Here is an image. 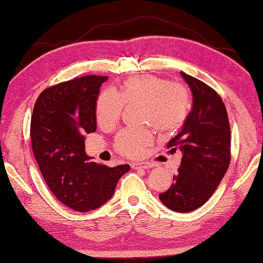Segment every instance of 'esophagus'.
Instances as JSON below:
<instances>
[{
	"mask_svg": "<svg viewBox=\"0 0 263 263\" xmlns=\"http://www.w3.org/2000/svg\"><path fill=\"white\" fill-rule=\"evenodd\" d=\"M131 167L133 170H140V168H143V170H148V168H152L153 167V164L150 163H140V164H132Z\"/></svg>",
	"mask_w": 263,
	"mask_h": 263,
	"instance_id": "esophagus-1",
	"label": "esophagus"
}]
</instances>
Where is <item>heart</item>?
I'll list each match as a JSON object with an SVG mask.
<instances>
[{
    "label": "heart",
    "mask_w": 263,
    "mask_h": 263,
    "mask_svg": "<svg viewBox=\"0 0 263 263\" xmlns=\"http://www.w3.org/2000/svg\"><path fill=\"white\" fill-rule=\"evenodd\" d=\"M141 103V120L152 123L159 132H172L186 119L190 106L187 89L181 83L170 82L161 77L144 74L122 83L120 92L107 89L99 95L96 117L99 125L111 127L120 121L125 104ZM147 127L125 128L115 138V149L121 155L138 158L153 142Z\"/></svg>",
    "instance_id": "heart-1"
}]
</instances>
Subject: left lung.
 <instances>
[{"instance_id": "left-lung-1", "label": "left lung", "mask_w": 263, "mask_h": 263, "mask_svg": "<svg viewBox=\"0 0 263 263\" xmlns=\"http://www.w3.org/2000/svg\"><path fill=\"white\" fill-rule=\"evenodd\" d=\"M191 89L192 110L182 131L167 148L183 153L170 189L159 194L167 208L189 212L204 204L219 185L231 163V127L227 110L215 89L181 72Z\"/></svg>"}]
</instances>
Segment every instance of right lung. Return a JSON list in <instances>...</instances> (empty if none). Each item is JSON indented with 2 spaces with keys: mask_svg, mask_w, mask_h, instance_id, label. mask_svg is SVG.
Segmentation results:
<instances>
[{
  "mask_svg": "<svg viewBox=\"0 0 263 263\" xmlns=\"http://www.w3.org/2000/svg\"><path fill=\"white\" fill-rule=\"evenodd\" d=\"M104 76H85L46 88L33 106L30 140L52 193L76 211L99 208L113 197L130 165L108 167L86 155L85 135L96 131V103Z\"/></svg>",
  "mask_w": 263,
  "mask_h": 263,
  "instance_id": "right-lung-1",
  "label": "right lung"
}]
</instances>
